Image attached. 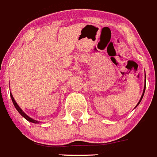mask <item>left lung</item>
<instances>
[{"label": "left lung", "mask_w": 157, "mask_h": 157, "mask_svg": "<svg viewBox=\"0 0 157 157\" xmlns=\"http://www.w3.org/2000/svg\"><path fill=\"white\" fill-rule=\"evenodd\" d=\"M145 90H146V74H145V85H144V89H143V94H142V96H141V98H140V101H139V102H138V104H137V105H136V107H137V106H138L139 105H140V101H142V99H143V95H144V93H145Z\"/></svg>", "instance_id": "1"}]
</instances>
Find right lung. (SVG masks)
<instances>
[{
	"mask_svg": "<svg viewBox=\"0 0 157 157\" xmlns=\"http://www.w3.org/2000/svg\"><path fill=\"white\" fill-rule=\"evenodd\" d=\"M10 94H11V100H12V102H13V104H14V107H15V108H16V109H17V112H19V114H20V115H21V116L23 117V118H25V119L27 120V121H30V122H32V123H35V124H37V123H39V122H40V121H36V120H35V119H33V118H30V117H29V115H26V114L24 112H23L22 110H21V108L18 106V105H17V102L15 101V100H14V97H13L12 94L10 93Z\"/></svg>",
	"mask_w": 157,
	"mask_h": 157,
	"instance_id": "1",
	"label": "right lung"
}]
</instances>
